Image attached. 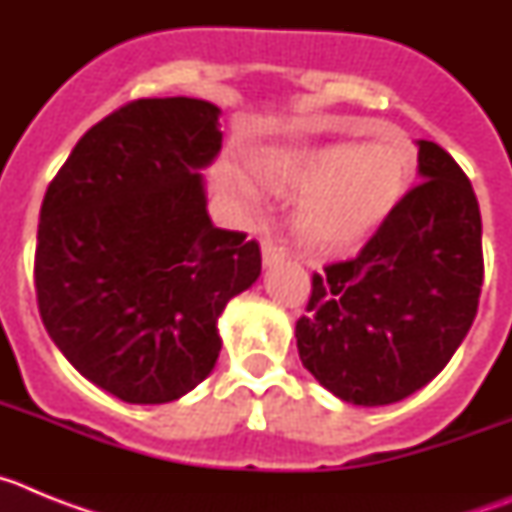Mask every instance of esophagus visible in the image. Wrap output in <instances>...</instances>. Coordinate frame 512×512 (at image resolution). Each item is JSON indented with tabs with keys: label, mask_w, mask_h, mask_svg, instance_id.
Instances as JSON below:
<instances>
[{
	"label": "esophagus",
	"mask_w": 512,
	"mask_h": 512,
	"mask_svg": "<svg viewBox=\"0 0 512 512\" xmlns=\"http://www.w3.org/2000/svg\"><path fill=\"white\" fill-rule=\"evenodd\" d=\"M261 256H264V266H271L277 264V261L287 259V248L279 246V243L271 241V238H266V241L261 243Z\"/></svg>",
	"instance_id": "1"
}]
</instances>
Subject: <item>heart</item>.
Listing matches in <instances>:
<instances>
[{
    "label": "heart",
    "instance_id": "b5f03b06",
    "mask_svg": "<svg viewBox=\"0 0 512 512\" xmlns=\"http://www.w3.org/2000/svg\"><path fill=\"white\" fill-rule=\"evenodd\" d=\"M261 182L284 197H305L295 228L312 253H343L382 228L413 187L415 153L405 140H343L279 148L259 158Z\"/></svg>",
    "mask_w": 512,
    "mask_h": 512
}]
</instances>
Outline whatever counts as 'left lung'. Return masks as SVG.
<instances>
[{"label":"left lung","mask_w":512,"mask_h":512,"mask_svg":"<svg viewBox=\"0 0 512 512\" xmlns=\"http://www.w3.org/2000/svg\"><path fill=\"white\" fill-rule=\"evenodd\" d=\"M420 182L354 259L312 274L302 366L364 408L400 402L449 364L477 315L482 217L467 174L418 140Z\"/></svg>","instance_id":"8db88e82"}]
</instances>
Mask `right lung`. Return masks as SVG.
<instances>
[{"mask_svg":"<svg viewBox=\"0 0 512 512\" xmlns=\"http://www.w3.org/2000/svg\"><path fill=\"white\" fill-rule=\"evenodd\" d=\"M215 104L135 99L81 135L43 197L35 295L81 377L133 405L194 390L217 318L261 274L259 243L215 228L202 174L223 146Z\"/></svg>","mask_w":512,"mask_h":512,"instance_id":"1","label":"right lung"}]
</instances>
